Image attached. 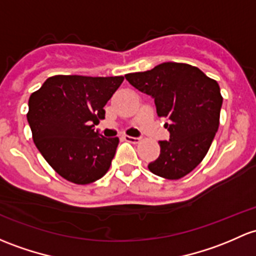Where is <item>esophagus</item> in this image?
Wrapping results in <instances>:
<instances>
[{
	"mask_svg": "<svg viewBox=\"0 0 256 256\" xmlns=\"http://www.w3.org/2000/svg\"><path fill=\"white\" fill-rule=\"evenodd\" d=\"M124 140H125V141H128V142H131V144H138L140 142V138L138 137H132V136H128V135H125L122 137Z\"/></svg>",
	"mask_w": 256,
	"mask_h": 256,
	"instance_id": "34e87169",
	"label": "esophagus"
}]
</instances>
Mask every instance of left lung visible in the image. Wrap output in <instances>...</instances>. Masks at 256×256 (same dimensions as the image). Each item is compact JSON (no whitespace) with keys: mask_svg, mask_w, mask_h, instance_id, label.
Returning a JSON list of instances; mask_svg holds the SVG:
<instances>
[{"mask_svg":"<svg viewBox=\"0 0 256 256\" xmlns=\"http://www.w3.org/2000/svg\"><path fill=\"white\" fill-rule=\"evenodd\" d=\"M141 92L152 96L160 118H166L169 141H160V154L148 164L153 174L176 180L198 166L220 126L223 98L217 80L188 64L164 62L144 72L125 74Z\"/></svg>","mask_w":256,"mask_h":256,"instance_id":"left-lung-1","label":"left lung"}]
</instances>
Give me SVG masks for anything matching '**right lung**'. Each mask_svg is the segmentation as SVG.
I'll use <instances>...</instances> for the list:
<instances>
[{
	"label": "right lung",
	"mask_w": 256,
	"mask_h": 256,
	"mask_svg": "<svg viewBox=\"0 0 256 256\" xmlns=\"http://www.w3.org/2000/svg\"><path fill=\"white\" fill-rule=\"evenodd\" d=\"M122 76L49 77L32 93L26 114L33 141L51 168L74 184L106 176L119 138H106L93 126L106 118V106Z\"/></svg>",
	"instance_id": "1"
}]
</instances>
